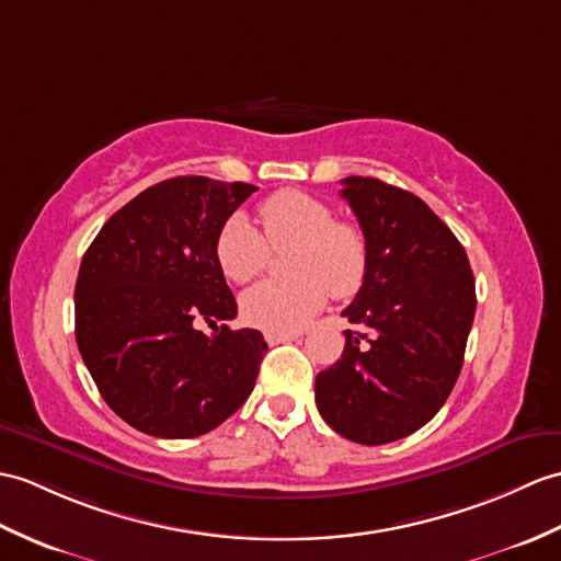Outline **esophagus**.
Segmentation results:
<instances>
[{"mask_svg":"<svg viewBox=\"0 0 561 561\" xmlns=\"http://www.w3.org/2000/svg\"><path fill=\"white\" fill-rule=\"evenodd\" d=\"M294 340H298V334H277V332H267V334H265V342H267L270 346L284 344V342H294Z\"/></svg>","mask_w":561,"mask_h":561,"instance_id":"obj_1","label":"esophagus"}]
</instances>
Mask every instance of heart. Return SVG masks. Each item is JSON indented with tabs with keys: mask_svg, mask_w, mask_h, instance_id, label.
<instances>
[{
	"mask_svg": "<svg viewBox=\"0 0 561 561\" xmlns=\"http://www.w3.org/2000/svg\"><path fill=\"white\" fill-rule=\"evenodd\" d=\"M260 233L243 215L219 227L215 260L227 279L245 284L263 272L271 249L294 251L286 272L294 279L260 282L241 296V316L257 330L289 334L301 330L328 301L354 296L368 272V243L351 221H336L334 210L301 191H279L260 207Z\"/></svg>",
	"mask_w": 561,
	"mask_h": 561,
	"instance_id": "obj_1",
	"label": "heart"
}]
</instances>
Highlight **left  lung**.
Masks as SVG:
<instances>
[{
	"label": "left lung",
	"instance_id": "left-lung-1",
	"mask_svg": "<svg viewBox=\"0 0 561 561\" xmlns=\"http://www.w3.org/2000/svg\"><path fill=\"white\" fill-rule=\"evenodd\" d=\"M342 198L368 243V272L342 316V358L316 377L318 411L358 445H387L445 407L463 366L476 279L459 239L430 207L373 176H346Z\"/></svg>",
	"mask_w": 561,
	"mask_h": 561
}]
</instances>
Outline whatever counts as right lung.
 <instances>
[{"label":"right lung","instance_id":"add662e5","mask_svg":"<svg viewBox=\"0 0 561 561\" xmlns=\"http://www.w3.org/2000/svg\"><path fill=\"white\" fill-rule=\"evenodd\" d=\"M253 191L207 176L160 181L104 221L83 255L78 351L107 407L140 433L205 435L253 392L267 344L257 330L217 328L237 301L215 260L219 227Z\"/></svg>","mask_w":561,"mask_h":561}]
</instances>
